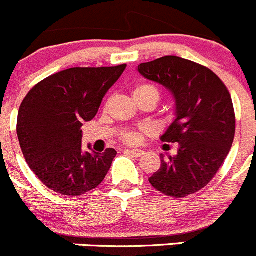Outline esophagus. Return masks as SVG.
Here are the masks:
<instances>
[{
  "label": "esophagus",
  "instance_id": "esophagus-1",
  "mask_svg": "<svg viewBox=\"0 0 256 256\" xmlns=\"http://www.w3.org/2000/svg\"><path fill=\"white\" fill-rule=\"evenodd\" d=\"M126 152L130 155H132V156H135V158H140V156H142V154H144V152H142V150H126Z\"/></svg>",
  "mask_w": 256,
  "mask_h": 256
}]
</instances>
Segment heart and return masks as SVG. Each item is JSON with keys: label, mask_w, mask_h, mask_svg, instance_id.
I'll return each instance as SVG.
<instances>
[{"label": "heart", "mask_w": 256, "mask_h": 256, "mask_svg": "<svg viewBox=\"0 0 256 256\" xmlns=\"http://www.w3.org/2000/svg\"><path fill=\"white\" fill-rule=\"evenodd\" d=\"M132 96L135 100L150 98L152 101H154L155 104L160 98L159 90L150 83H142V84L136 86L132 90ZM121 140L128 145H138L142 142V132L135 130H126L121 134Z\"/></svg>", "instance_id": "obj_1"}]
</instances>
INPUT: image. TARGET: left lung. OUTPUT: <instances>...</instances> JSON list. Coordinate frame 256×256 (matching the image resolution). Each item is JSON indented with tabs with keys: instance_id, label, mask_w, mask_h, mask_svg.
Here are the masks:
<instances>
[{
	"instance_id": "1",
	"label": "left lung",
	"mask_w": 256,
	"mask_h": 256,
	"mask_svg": "<svg viewBox=\"0 0 256 256\" xmlns=\"http://www.w3.org/2000/svg\"><path fill=\"white\" fill-rule=\"evenodd\" d=\"M140 74L168 88L176 117L162 140L179 144L149 178L156 190L173 198L198 192L211 182L235 138V111L225 83L207 66L179 56H163L138 66Z\"/></svg>"
}]
</instances>
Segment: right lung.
I'll list each match as a JSON object with an SVG mask.
<instances>
[{"instance_id":"obj_1","label":"right lung","mask_w":256,"mask_h":256,"mask_svg":"<svg viewBox=\"0 0 256 256\" xmlns=\"http://www.w3.org/2000/svg\"><path fill=\"white\" fill-rule=\"evenodd\" d=\"M125 68H69L28 90L18 114V142L26 163L49 190L72 197L102 183L117 152L112 148L84 152L80 128L97 114Z\"/></svg>"}]
</instances>
